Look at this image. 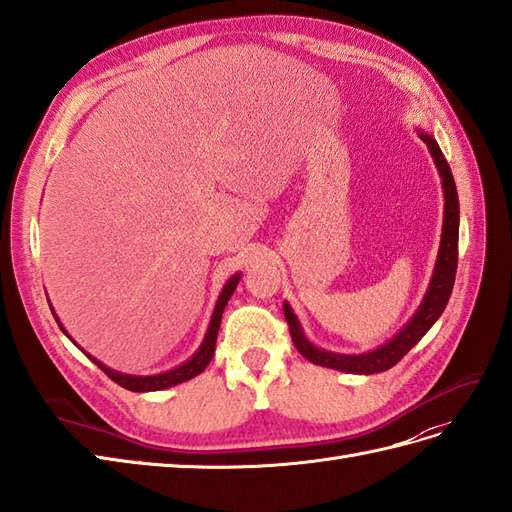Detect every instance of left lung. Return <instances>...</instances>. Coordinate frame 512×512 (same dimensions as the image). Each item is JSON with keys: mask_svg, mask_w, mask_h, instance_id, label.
Returning <instances> with one entry per match:
<instances>
[{"mask_svg": "<svg viewBox=\"0 0 512 512\" xmlns=\"http://www.w3.org/2000/svg\"><path fill=\"white\" fill-rule=\"evenodd\" d=\"M417 134L424 140L432 160H435V166L441 175L443 196H445L441 246H439L435 272H432L426 296L422 298L419 309L413 313V318L398 331V335H393L387 344H383L381 348H376L372 352H365V355H337V352L316 348L303 333V326H300L298 318L294 316L290 303H283V313H285L287 324H290V335L296 350L307 361L322 365V368H333V370L350 372V374L385 372L393 368V365H396L406 352H409L419 339L430 331V326L441 318L445 305H448L452 287H454V277H456V264H458V192H456V183L452 177L450 164L443 157L437 140L428 136L422 129H417Z\"/></svg>", "mask_w": 512, "mask_h": 512, "instance_id": "8db88e82", "label": "left lung"}]
</instances>
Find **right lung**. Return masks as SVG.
Masks as SVG:
<instances>
[{
	"label": "right lung",
	"mask_w": 512,
	"mask_h": 512,
	"mask_svg": "<svg viewBox=\"0 0 512 512\" xmlns=\"http://www.w3.org/2000/svg\"><path fill=\"white\" fill-rule=\"evenodd\" d=\"M240 277H242V274L235 272L233 277L227 281V285L222 287V292H220V296H218V303H216L214 313H212V320H209L207 333H205V339H203V344L199 346V350H196L194 355H192L186 363H181V365H177V368L168 370V372L153 374V376H134V374H121V372H116V370H110L108 365H103V363L97 361L95 357H90L82 346H77L75 339H73V337L67 333V329H64V326L60 324L58 316L54 313V307L49 305V309H51V313H54V318H56V322H58V326H60V331H62L64 335H67V337L71 339V342H73L77 348H80V350L84 352V355H86L90 361H93L101 372H106V376H110L116 385H121V387L129 389V391H157V389H168V387H173V385L186 383V381H190V378L199 376V374L207 368L209 361H212V357H214V350H216V337H218V329H220L222 311H225L231 294L235 292V287H238ZM47 303H49V300H47Z\"/></svg>",
	"instance_id": "add662e5"
}]
</instances>
